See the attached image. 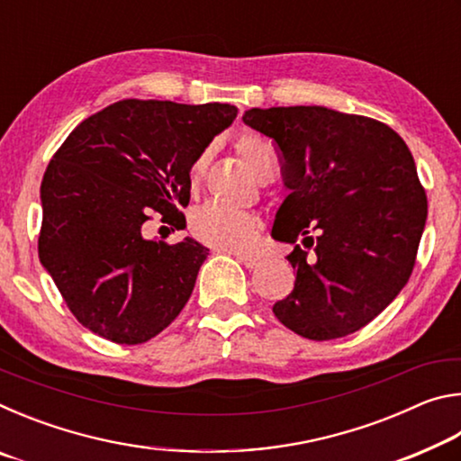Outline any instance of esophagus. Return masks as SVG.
Masks as SVG:
<instances>
[{"label":"esophagus","mask_w":461,"mask_h":461,"mask_svg":"<svg viewBox=\"0 0 461 461\" xmlns=\"http://www.w3.org/2000/svg\"><path fill=\"white\" fill-rule=\"evenodd\" d=\"M238 260L244 264L246 268H249V270H254V268H258L260 264H262V260L260 258H252V256H238Z\"/></svg>","instance_id":"obj_1"}]
</instances>
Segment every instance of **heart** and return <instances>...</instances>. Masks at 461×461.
I'll use <instances>...</instances> for the list:
<instances>
[{
	"mask_svg": "<svg viewBox=\"0 0 461 461\" xmlns=\"http://www.w3.org/2000/svg\"><path fill=\"white\" fill-rule=\"evenodd\" d=\"M236 150L260 178L275 173V156L270 146L256 134H241ZM205 167V156H199L191 167V178L197 181ZM260 220L249 212H238L215 203L199 207L191 217V233L201 244L231 254H246L258 240Z\"/></svg>",
	"mask_w": 461,
	"mask_h": 461,
	"instance_id": "1",
	"label": "heart"
}]
</instances>
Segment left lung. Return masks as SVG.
<instances>
[{
    "label": "left lung",
    "instance_id": "left-lung-1",
    "mask_svg": "<svg viewBox=\"0 0 461 461\" xmlns=\"http://www.w3.org/2000/svg\"><path fill=\"white\" fill-rule=\"evenodd\" d=\"M244 123L275 140L288 189L272 238L294 244L296 280L276 319L317 341L362 330L407 285L425 230L409 146L386 123L321 105L252 107Z\"/></svg>",
    "mask_w": 461,
    "mask_h": 461
}]
</instances>
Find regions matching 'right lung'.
Segmentation results:
<instances>
[{
    "mask_svg": "<svg viewBox=\"0 0 461 461\" xmlns=\"http://www.w3.org/2000/svg\"><path fill=\"white\" fill-rule=\"evenodd\" d=\"M230 104L123 99L83 120L46 167L38 256L77 321L134 346L175 321L209 249L146 240L152 212L183 221L191 167L236 120Z\"/></svg>",
    "mask_w": 461,
    "mask_h": 461,
    "instance_id": "add662e5",
    "label": "right lung"
}]
</instances>
